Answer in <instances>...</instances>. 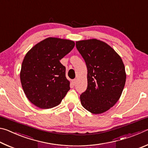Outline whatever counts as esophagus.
Segmentation results:
<instances>
[{
	"label": "esophagus",
	"instance_id": "1",
	"mask_svg": "<svg viewBox=\"0 0 148 148\" xmlns=\"http://www.w3.org/2000/svg\"><path fill=\"white\" fill-rule=\"evenodd\" d=\"M72 84L73 85V86H75V85L76 84V79H73L72 81Z\"/></svg>",
	"mask_w": 148,
	"mask_h": 148
}]
</instances>
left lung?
I'll list each match as a JSON object with an SVG mask.
<instances>
[{"instance_id":"obj_1","label":"left lung","mask_w":148,"mask_h":148,"mask_svg":"<svg viewBox=\"0 0 148 148\" xmlns=\"http://www.w3.org/2000/svg\"><path fill=\"white\" fill-rule=\"evenodd\" d=\"M87 68V88L80 95L85 109L94 114L104 113L118 101L126 82L122 59L104 42L97 39L76 42Z\"/></svg>"}]
</instances>
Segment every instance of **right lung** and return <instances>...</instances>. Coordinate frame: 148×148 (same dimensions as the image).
<instances>
[{"label": "right lung", "mask_w": 148, "mask_h": 148, "mask_svg": "<svg viewBox=\"0 0 148 148\" xmlns=\"http://www.w3.org/2000/svg\"><path fill=\"white\" fill-rule=\"evenodd\" d=\"M74 46V42L70 40L49 37L27 52L22 62L20 79L31 103L42 109L61 103L70 90V82L60 60Z\"/></svg>", "instance_id": "right-lung-1"}]
</instances>
